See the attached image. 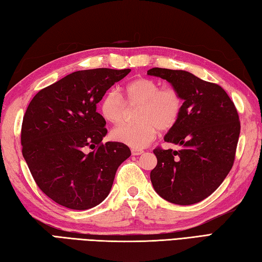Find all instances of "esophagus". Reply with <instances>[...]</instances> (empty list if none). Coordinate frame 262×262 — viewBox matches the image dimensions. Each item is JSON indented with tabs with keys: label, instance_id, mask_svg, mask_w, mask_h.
Here are the masks:
<instances>
[{
	"label": "esophagus",
	"instance_id": "obj_1",
	"mask_svg": "<svg viewBox=\"0 0 262 262\" xmlns=\"http://www.w3.org/2000/svg\"><path fill=\"white\" fill-rule=\"evenodd\" d=\"M131 152H132V155L138 156V155H141L142 152H144V150H142V149H137V148H132Z\"/></svg>",
	"mask_w": 262,
	"mask_h": 262
}]
</instances>
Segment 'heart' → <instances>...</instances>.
Returning <instances> with one entry per match:
<instances>
[{"mask_svg":"<svg viewBox=\"0 0 262 262\" xmlns=\"http://www.w3.org/2000/svg\"><path fill=\"white\" fill-rule=\"evenodd\" d=\"M135 124H125L112 131L114 140L132 148H144L155 139L157 130L167 131L173 127L181 116L184 99L178 89L161 88L151 78L139 77L124 86V99L117 91L110 90L100 101L102 117L112 124H120L135 110Z\"/></svg>","mask_w":262,"mask_h":262,"instance_id":"1","label":"heart"}]
</instances>
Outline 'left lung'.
<instances>
[{
	"instance_id": "8db88e82",
	"label": "left lung",
	"mask_w": 262,
	"mask_h": 262,
	"mask_svg": "<svg viewBox=\"0 0 262 262\" xmlns=\"http://www.w3.org/2000/svg\"><path fill=\"white\" fill-rule=\"evenodd\" d=\"M147 74L171 83L184 99L179 121L164 137L180 149L155 148L152 187L171 203H199L223 184L233 167L241 131L237 110L220 85L189 72L156 67Z\"/></svg>"
}]
</instances>
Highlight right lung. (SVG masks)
Wrapping results in <instances>:
<instances>
[{"label": "right lung", "instance_id": "add662e5", "mask_svg": "<svg viewBox=\"0 0 262 262\" xmlns=\"http://www.w3.org/2000/svg\"><path fill=\"white\" fill-rule=\"evenodd\" d=\"M130 72H74L29 102L21 125L23 156L38 188L56 203L88 210L110 194L118 166L131 150L122 142L102 144L106 121L97 103Z\"/></svg>", "mask_w": 262, "mask_h": 262}]
</instances>
